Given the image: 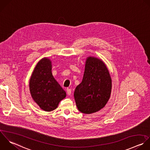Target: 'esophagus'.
Segmentation results:
<instances>
[{
  "label": "esophagus",
  "instance_id": "34e87169",
  "mask_svg": "<svg viewBox=\"0 0 150 150\" xmlns=\"http://www.w3.org/2000/svg\"><path fill=\"white\" fill-rule=\"evenodd\" d=\"M67 93L68 95H70L71 94V89L69 88H67Z\"/></svg>",
  "mask_w": 150,
  "mask_h": 150
}]
</instances>
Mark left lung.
<instances>
[{
	"instance_id": "8db88e82",
	"label": "left lung",
	"mask_w": 150,
	"mask_h": 150,
	"mask_svg": "<svg viewBox=\"0 0 150 150\" xmlns=\"http://www.w3.org/2000/svg\"><path fill=\"white\" fill-rule=\"evenodd\" d=\"M111 91L112 79L105 63L99 58L88 57L82 82L74 92L78 110L85 114L98 112L106 105Z\"/></svg>"
}]
</instances>
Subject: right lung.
<instances>
[{
  "label": "right lung",
  "mask_w": 150,
  "mask_h": 150,
  "mask_svg": "<svg viewBox=\"0 0 150 150\" xmlns=\"http://www.w3.org/2000/svg\"><path fill=\"white\" fill-rule=\"evenodd\" d=\"M51 69V60L42 58L35 66L29 82L32 98L46 112L55 109L59 102L66 97L65 91L54 78Z\"/></svg>",
  "instance_id": "obj_1"
}]
</instances>
